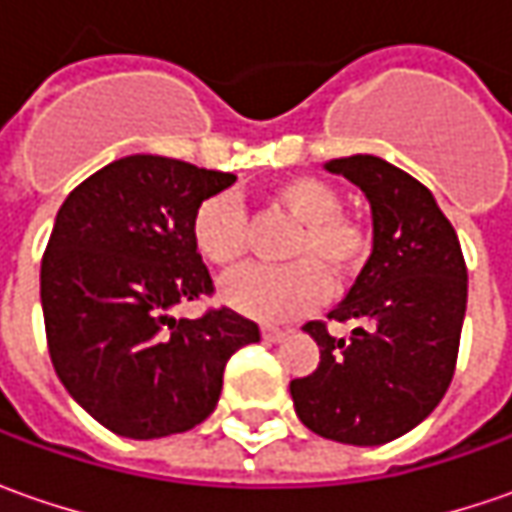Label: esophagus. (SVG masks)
<instances>
[{"label":"esophagus","mask_w":512,"mask_h":512,"mask_svg":"<svg viewBox=\"0 0 512 512\" xmlns=\"http://www.w3.org/2000/svg\"><path fill=\"white\" fill-rule=\"evenodd\" d=\"M262 339H265V342H279V339H285V330L265 325L262 327Z\"/></svg>","instance_id":"1"}]
</instances>
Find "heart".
Wrapping results in <instances>:
<instances>
[{
    "label": "heart",
    "mask_w": 512,
    "mask_h": 512,
    "mask_svg": "<svg viewBox=\"0 0 512 512\" xmlns=\"http://www.w3.org/2000/svg\"><path fill=\"white\" fill-rule=\"evenodd\" d=\"M270 202L299 227L287 239L290 265L247 267L222 282V299L259 322H285L316 307L333 285L356 279L370 262V230L344 216L342 193L319 176H287L270 190ZM190 239L207 265L230 270L247 253V213L236 193L207 196L190 219Z\"/></svg>",
    "instance_id": "b5f03b06"
}]
</instances>
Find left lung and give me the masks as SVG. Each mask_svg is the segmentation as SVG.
I'll use <instances>...</instances> for the list:
<instances>
[{"mask_svg": "<svg viewBox=\"0 0 512 512\" xmlns=\"http://www.w3.org/2000/svg\"><path fill=\"white\" fill-rule=\"evenodd\" d=\"M362 190L373 213V253L333 322H356L350 339L325 322L302 330L319 344V367L290 382L307 430L342 444L376 447L422 424L450 387L464 310L462 245L433 193L379 156L325 165Z\"/></svg>", "mask_w": 512, "mask_h": 512, "instance_id": "obj_1", "label": "left lung"}]
</instances>
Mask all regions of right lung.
I'll return each instance as SVG.
<instances>
[{
	"label": "right lung",
	"instance_id": "right-lung-1",
	"mask_svg": "<svg viewBox=\"0 0 512 512\" xmlns=\"http://www.w3.org/2000/svg\"><path fill=\"white\" fill-rule=\"evenodd\" d=\"M233 182V173L136 153L96 170L56 213L42 256L50 362L116 436L162 439L202 424L227 359L259 342V325L230 307L170 316L213 293L190 219Z\"/></svg>",
	"mask_w": 512,
	"mask_h": 512
}]
</instances>
